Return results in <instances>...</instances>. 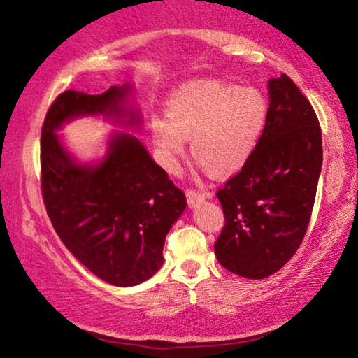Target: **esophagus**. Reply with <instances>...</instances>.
I'll return each instance as SVG.
<instances>
[{
    "instance_id": "obj_1",
    "label": "esophagus",
    "mask_w": 358,
    "mask_h": 358,
    "mask_svg": "<svg viewBox=\"0 0 358 358\" xmlns=\"http://www.w3.org/2000/svg\"><path fill=\"white\" fill-rule=\"evenodd\" d=\"M207 196H210V193H205V192H199L195 190V188H188L187 190V202L190 207H193V205L200 203L202 200L207 199Z\"/></svg>"
}]
</instances>
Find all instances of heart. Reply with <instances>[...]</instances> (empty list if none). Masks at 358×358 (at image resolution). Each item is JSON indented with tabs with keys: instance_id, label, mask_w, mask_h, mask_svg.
<instances>
[{
	"instance_id": "obj_1",
	"label": "heart",
	"mask_w": 358,
	"mask_h": 358,
	"mask_svg": "<svg viewBox=\"0 0 358 358\" xmlns=\"http://www.w3.org/2000/svg\"><path fill=\"white\" fill-rule=\"evenodd\" d=\"M268 122V101L254 87L225 80H195L166 102V119L151 121L159 159L173 170L185 138L192 156L212 176L239 171L256 150Z\"/></svg>"
}]
</instances>
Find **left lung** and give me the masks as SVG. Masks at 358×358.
Segmentation results:
<instances>
[{
  "instance_id": "obj_1",
  "label": "left lung",
  "mask_w": 358,
  "mask_h": 358,
  "mask_svg": "<svg viewBox=\"0 0 358 358\" xmlns=\"http://www.w3.org/2000/svg\"><path fill=\"white\" fill-rule=\"evenodd\" d=\"M264 133L249 162L217 190L224 229L217 261L237 276L264 279L296 254L322 171V127L313 106L281 73L269 80Z\"/></svg>"
}]
</instances>
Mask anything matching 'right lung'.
Listing matches in <instances>:
<instances>
[{"label":"right lung","instance_id":"1","mask_svg":"<svg viewBox=\"0 0 358 358\" xmlns=\"http://www.w3.org/2000/svg\"><path fill=\"white\" fill-rule=\"evenodd\" d=\"M127 92V85L101 96L65 90L47 110L40 145L42 196L53 229L90 273L114 286L139 285L162 268L165 237L187 199L136 138L116 134L104 162L84 166L72 162L55 129L82 114L119 117Z\"/></svg>","mask_w":358,"mask_h":358}]
</instances>
